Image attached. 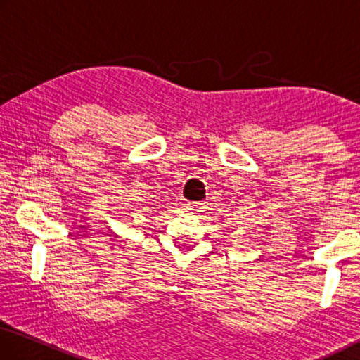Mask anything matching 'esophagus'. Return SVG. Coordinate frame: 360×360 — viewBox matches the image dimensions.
<instances>
[{"mask_svg": "<svg viewBox=\"0 0 360 360\" xmlns=\"http://www.w3.org/2000/svg\"><path fill=\"white\" fill-rule=\"evenodd\" d=\"M185 209L188 212H191V213H199V212H202V204H200V202H186Z\"/></svg>", "mask_w": 360, "mask_h": 360, "instance_id": "34e87169", "label": "esophagus"}]
</instances>
